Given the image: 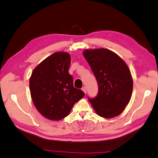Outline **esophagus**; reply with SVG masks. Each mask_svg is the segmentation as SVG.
Wrapping results in <instances>:
<instances>
[{
  "label": "esophagus",
  "mask_w": 158,
  "mask_h": 158,
  "mask_svg": "<svg viewBox=\"0 0 158 158\" xmlns=\"http://www.w3.org/2000/svg\"><path fill=\"white\" fill-rule=\"evenodd\" d=\"M82 90H83V92H84L85 94H86V92H87V89H86L85 87H83V88H82Z\"/></svg>",
  "instance_id": "34e87169"
}]
</instances>
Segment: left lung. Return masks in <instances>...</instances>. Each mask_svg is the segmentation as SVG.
<instances>
[{
    "mask_svg": "<svg viewBox=\"0 0 158 158\" xmlns=\"http://www.w3.org/2000/svg\"><path fill=\"white\" fill-rule=\"evenodd\" d=\"M83 55L98 82L97 96L88 99L95 112L105 118L118 116L132 94L133 79L128 66L107 48L86 49Z\"/></svg>",
    "mask_w": 158,
    "mask_h": 158,
    "instance_id": "left-lung-1",
    "label": "left lung"
}]
</instances>
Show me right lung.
Instances as JSON below:
<instances>
[{
  "mask_svg": "<svg viewBox=\"0 0 158 158\" xmlns=\"http://www.w3.org/2000/svg\"><path fill=\"white\" fill-rule=\"evenodd\" d=\"M69 52H55L40 63L29 79L31 97L37 110L45 118L60 120L66 117L77 101L84 97L74 88L69 73Z\"/></svg>",
  "mask_w": 158,
  "mask_h": 158,
  "instance_id": "obj_1",
  "label": "right lung"
}]
</instances>
